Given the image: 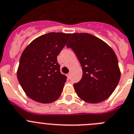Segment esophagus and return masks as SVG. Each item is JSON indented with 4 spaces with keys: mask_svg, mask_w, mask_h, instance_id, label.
Instances as JSON below:
<instances>
[{
    "mask_svg": "<svg viewBox=\"0 0 134 134\" xmlns=\"http://www.w3.org/2000/svg\"><path fill=\"white\" fill-rule=\"evenodd\" d=\"M70 75H71V73H70L67 74V77H68L69 79H70Z\"/></svg>",
    "mask_w": 134,
    "mask_h": 134,
    "instance_id": "34e87169",
    "label": "esophagus"
}]
</instances>
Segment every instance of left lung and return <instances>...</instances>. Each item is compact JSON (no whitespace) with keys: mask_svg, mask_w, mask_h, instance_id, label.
<instances>
[{"mask_svg":"<svg viewBox=\"0 0 134 134\" xmlns=\"http://www.w3.org/2000/svg\"><path fill=\"white\" fill-rule=\"evenodd\" d=\"M67 47L74 52L82 67V78L73 85L77 96L88 103L107 99L120 79L118 59L113 49L87 33L73 34Z\"/></svg>","mask_w":134,"mask_h":134,"instance_id":"left-lung-1","label":"left lung"}]
</instances>
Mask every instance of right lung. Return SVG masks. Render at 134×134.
I'll list each match as a JSON object with an SVG mask.
<instances>
[{
	"mask_svg": "<svg viewBox=\"0 0 134 134\" xmlns=\"http://www.w3.org/2000/svg\"><path fill=\"white\" fill-rule=\"evenodd\" d=\"M70 34L51 32L32 41L20 59L17 77L31 99L51 103L61 95L67 77L60 72L57 57L67 43Z\"/></svg>",
	"mask_w": 134,
	"mask_h": 134,
	"instance_id": "1",
	"label": "right lung"
}]
</instances>
